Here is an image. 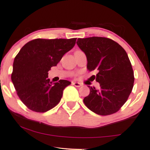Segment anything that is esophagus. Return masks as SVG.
Here are the masks:
<instances>
[{
  "mask_svg": "<svg viewBox=\"0 0 150 150\" xmlns=\"http://www.w3.org/2000/svg\"><path fill=\"white\" fill-rule=\"evenodd\" d=\"M72 85H73V86H75V87H77V88H79V87H80V86H81V83H79V82H72Z\"/></svg>",
  "mask_w": 150,
  "mask_h": 150,
  "instance_id": "1",
  "label": "esophagus"
}]
</instances>
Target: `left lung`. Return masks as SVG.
Returning a JSON list of instances; mask_svg holds the SVG:
<instances>
[{"label": "left lung", "instance_id": "obj_1", "mask_svg": "<svg viewBox=\"0 0 150 150\" xmlns=\"http://www.w3.org/2000/svg\"><path fill=\"white\" fill-rule=\"evenodd\" d=\"M77 44L86 54L87 69L98 71L96 81L100 83L99 89L88 86L90 94L84 98V104L98 115L116 113L134 86L133 69L127 53L117 42L106 37L78 39Z\"/></svg>", "mask_w": 150, "mask_h": 150}]
</instances>
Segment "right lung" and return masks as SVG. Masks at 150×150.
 Here are the masks:
<instances>
[{"instance_id": "add662e5", "label": "right lung", "mask_w": 150, "mask_h": 150, "mask_svg": "<svg viewBox=\"0 0 150 150\" xmlns=\"http://www.w3.org/2000/svg\"><path fill=\"white\" fill-rule=\"evenodd\" d=\"M73 39H36L23 46L14 59L11 80L16 93L29 109L43 113L54 108L71 83L61 79L52 83L48 71L74 47Z\"/></svg>"}]
</instances>
